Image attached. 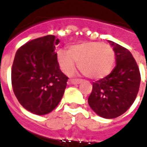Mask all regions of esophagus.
I'll return each instance as SVG.
<instances>
[{"label":"esophagus","instance_id":"obj_1","mask_svg":"<svg viewBox=\"0 0 147 147\" xmlns=\"http://www.w3.org/2000/svg\"><path fill=\"white\" fill-rule=\"evenodd\" d=\"M82 80H69V83H71V84H80V83H82Z\"/></svg>","mask_w":147,"mask_h":147}]
</instances>
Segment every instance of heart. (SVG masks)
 Listing matches in <instances>:
<instances>
[{"instance_id": "b5f03b06", "label": "heart", "mask_w": 147, "mask_h": 147, "mask_svg": "<svg viewBox=\"0 0 147 147\" xmlns=\"http://www.w3.org/2000/svg\"><path fill=\"white\" fill-rule=\"evenodd\" d=\"M57 61L64 73L70 75L78 67L85 76L92 80L102 79L113 67L115 53L107 44L90 42L70 46L67 52L57 53Z\"/></svg>"}]
</instances>
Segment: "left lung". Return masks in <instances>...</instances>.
<instances>
[{
	"instance_id": "obj_1",
	"label": "left lung",
	"mask_w": 147,
	"mask_h": 147,
	"mask_svg": "<svg viewBox=\"0 0 147 147\" xmlns=\"http://www.w3.org/2000/svg\"><path fill=\"white\" fill-rule=\"evenodd\" d=\"M116 56V66L109 75L93 83L88 104L98 116L113 119L124 113L135 102L140 86L139 67L131 52L109 41Z\"/></svg>"
}]
</instances>
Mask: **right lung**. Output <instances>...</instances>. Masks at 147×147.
Listing matches in <instances>:
<instances>
[{"label":"right lung","mask_w":147,"mask_h":147,"mask_svg":"<svg viewBox=\"0 0 147 147\" xmlns=\"http://www.w3.org/2000/svg\"><path fill=\"white\" fill-rule=\"evenodd\" d=\"M60 40L46 35L19 49L11 67V85L21 105L36 115H45L60 103L67 78L60 69L56 45Z\"/></svg>","instance_id":"1"}]
</instances>
